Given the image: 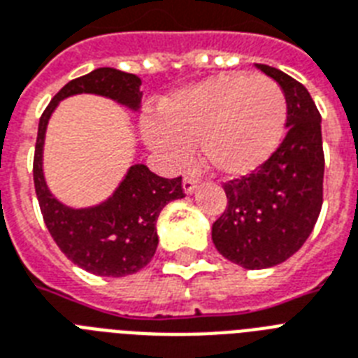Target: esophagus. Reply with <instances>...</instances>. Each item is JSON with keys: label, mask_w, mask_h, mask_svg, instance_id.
I'll return each instance as SVG.
<instances>
[{"label": "esophagus", "mask_w": 358, "mask_h": 358, "mask_svg": "<svg viewBox=\"0 0 358 358\" xmlns=\"http://www.w3.org/2000/svg\"><path fill=\"white\" fill-rule=\"evenodd\" d=\"M196 185H197V177L194 176V173H187V176H185V179H182V188H185V192L192 194L194 188H196Z\"/></svg>", "instance_id": "obj_1"}]
</instances>
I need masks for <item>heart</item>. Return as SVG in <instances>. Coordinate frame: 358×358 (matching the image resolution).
Returning <instances> with one entry per match:
<instances>
[{
    "instance_id": "b5f03b06",
    "label": "heart",
    "mask_w": 358,
    "mask_h": 358,
    "mask_svg": "<svg viewBox=\"0 0 358 358\" xmlns=\"http://www.w3.org/2000/svg\"><path fill=\"white\" fill-rule=\"evenodd\" d=\"M288 105L273 79L220 73L170 94L145 142L170 166H185L197 142L201 161L224 177H244L270 161L287 129Z\"/></svg>"
}]
</instances>
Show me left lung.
I'll list each match as a JSON object with an SVG mask.
<instances>
[{"label":"left lung","mask_w":358,"mask_h":358,"mask_svg":"<svg viewBox=\"0 0 358 358\" xmlns=\"http://www.w3.org/2000/svg\"><path fill=\"white\" fill-rule=\"evenodd\" d=\"M257 66L287 96V136L259 170L224 182L227 207L213 224L216 250L248 270L270 268L292 257L313 233L324 203L318 108L301 83L277 68Z\"/></svg>","instance_id":"left-lung-1"}]
</instances>
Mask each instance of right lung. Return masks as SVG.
<instances>
[{
    "mask_svg": "<svg viewBox=\"0 0 358 358\" xmlns=\"http://www.w3.org/2000/svg\"><path fill=\"white\" fill-rule=\"evenodd\" d=\"M134 73L98 68L71 79L55 94L40 116L34 145L33 179L45 227L68 259L83 270L101 277H124L148 266L157 251V218L173 199L185 197L182 177L155 176L144 164L131 166L118 190L92 208L64 207L51 196L42 173V145L48 120L59 101L73 94H99L131 108H138L142 92Z\"/></svg>",
    "mask_w": 358,
    "mask_h": 358,
    "instance_id": "right-lung-1",
    "label": "right lung"
}]
</instances>
